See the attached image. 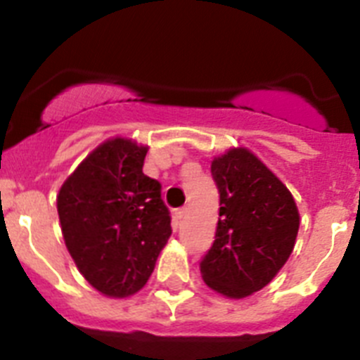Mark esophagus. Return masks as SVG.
Returning <instances> with one entry per match:
<instances>
[{"label":"esophagus","instance_id":"obj_1","mask_svg":"<svg viewBox=\"0 0 360 360\" xmlns=\"http://www.w3.org/2000/svg\"><path fill=\"white\" fill-rule=\"evenodd\" d=\"M186 214H187V209L186 207L176 209V211H174V218H176V219H182Z\"/></svg>","mask_w":360,"mask_h":360}]
</instances>
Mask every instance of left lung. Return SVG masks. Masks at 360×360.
Instances as JSON below:
<instances>
[{
	"instance_id": "obj_1",
	"label": "left lung",
	"mask_w": 360,
	"mask_h": 360,
	"mask_svg": "<svg viewBox=\"0 0 360 360\" xmlns=\"http://www.w3.org/2000/svg\"><path fill=\"white\" fill-rule=\"evenodd\" d=\"M219 193L216 240L200 263L209 288L231 299L262 290L294 250L299 211L287 186L247 148L211 162Z\"/></svg>"
}]
</instances>
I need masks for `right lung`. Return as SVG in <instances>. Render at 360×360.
I'll return each instance as SVG.
<instances>
[{"label":"right lung","mask_w":360,"mask_h":360,"mask_svg":"<svg viewBox=\"0 0 360 360\" xmlns=\"http://www.w3.org/2000/svg\"><path fill=\"white\" fill-rule=\"evenodd\" d=\"M148 146L113 136L77 165L57 195L70 256L106 297H129L148 283L171 236L160 184L142 173Z\"/></svg>","instance_id":"add662e5"}]
</instances>
